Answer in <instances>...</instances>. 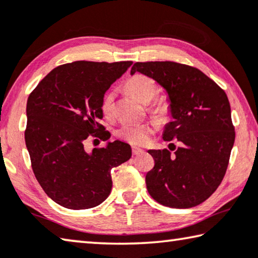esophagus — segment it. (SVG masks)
<instances>
[{
  "label": "esophagus",
  "instance_id": "esophagus-1",
  "mask_svg": "<svg viewBox=\"0 0 258 258\" xmlns=\"http://www.w3.org/2000/svg\"><path fill=\"white\" fill-rule=\"evenodd\" d=\"M144 153H145L144 150L140 149V148H137V147H133V148H132V154L134 155V156H137V155H141Z\"/></svg>",
  "mask_w": 258,
  "mask_h": 258
}]
</instances>
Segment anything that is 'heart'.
<instances>
[{
	"label": "heart",
	"mask_w": 258,
	"mask_h": 258,
	"mask_svg": "<svg viewBox=\"0 0 258 258\" xmlns=\"http://www.w3.org/2000/svg\"><path fill=\"white\" fill-rule=\"evenodd\" d=\"M126 88L130 94L138 99L142 103H148L154 99L157 93V84L151 78L144 75H136L130 78L126 83ZM102 112L104 116H110L113 109V93L108 92L105 94L101 103ZM154 113L158 116H164L167 112V104L165 101H158L153 108ZM154 132V126L149 122L144 124H133V122H124L117 131L118 137L124 139L134 146H145L149 142L150 136Z\"/></svg>",
	"instance_id": "1"
}]
</instances>
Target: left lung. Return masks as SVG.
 Here are the masks:
<instances>
[{"label": "left lung", "instance_id": "1", "mask_svg": "<svg viewBox=\"0 0 258 258\" xmlns=\"http://www.w3.org/2000/svg\"><path fill=\"white\" fill-rule=\"evenodd\" d=\"M140 72L165 89L172 121L163 131L164 141H179L174 154L150 149L155 166L146 175L155 201L187 209L206 201L226 172L235 132L226 94L199 69L174 62L136 63Z\"/></svg>", "mask_w": 258, "mask_h": 258}]
</instances>
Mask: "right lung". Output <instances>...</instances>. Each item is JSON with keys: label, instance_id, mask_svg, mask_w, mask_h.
Wrapping results in <instances>:
<instances>
[{"label": "right lung", "instance_id": "right-lung-1", "mask_svg": "<svg viewBox=\"0 0 258 258\" xmlns=\"http://www.w3.org/2000/svg\"><path fill=\"white\" fill-rule=\"evenodd\" d=\"M131 65V60L60 65L28 96L25 142L32 169L42 189L59 206L72 210L99 206L111 191L112 167L132 156L131 146L119 140L91 153L84 149L91 134L109 139L97 122L103 118L102 100Z\"/></svg>", "mask_w": 258, "mask_h": 258}]
</instances>
